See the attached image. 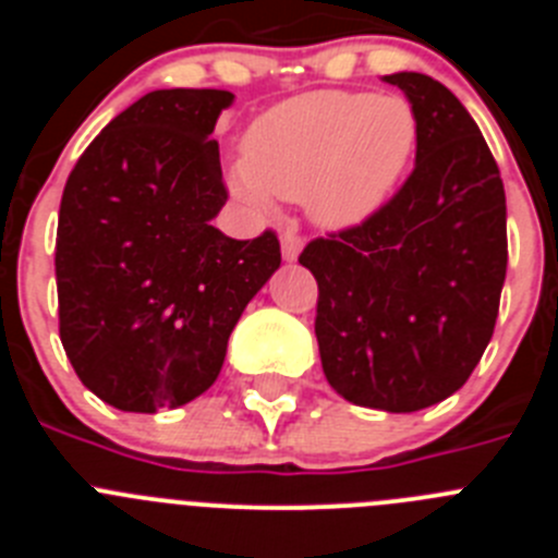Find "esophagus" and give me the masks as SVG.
I'll list each match as a JSON object with an SVG mask.
<instances>
[{"instance_id": "1", "label": "esophagus", "mask_w": 558, "mask_h": 558, "mask_svg": "<svg viewBox=\"0 0 558 558\" xmlns=\"http://www.w3.org/2000/svg\"><path fill=\"white\" fill-rule=\"evenodd\" d=\"M299 254H302V236L295 234H282V256L284 263H295L299 259Z\"/></svg>"}]
</instances>
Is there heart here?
Here are the masks:
<instances>
[{
    "instance_id": "1",
    "label": "heart",
    "mask_w": 558,
    "mask_h": 558,
    "mask_svg": "<svg viewBox=\"0 0 558 558\" xmlns=\"http://www.w3.org/2000/svg\"><path fill=\"white\" fill-rule=\"evenodd\" d=\"M416 145V108L402 95L310 92L251 125L231 186L251 209L304 198L315 223L352 229L391 201Z\"/></svg>"
}]
</instances>
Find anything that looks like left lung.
Returning a JSON list of instances; mask_svg holds the SVG:
<instances>
[{
  "instance_id": "left-lung-1",
  "label": "left lung",
  "mask_w": 558,
  "mask_h": 558,
  "mask_svg": "<svg viewBox=\"0 0 558 558\" xmlns=\"http://www.w3.org/2000/svg\"><path fill=\"white\" fill-rule=\"evenodd\" d=\"M418 117L402 190L299 263L318 282L315 338L329 386L352 405L413 413L452 397L495 332L506 282V192L481 128L418 72L383 77Z\"/></svg>"
}]
</instances>
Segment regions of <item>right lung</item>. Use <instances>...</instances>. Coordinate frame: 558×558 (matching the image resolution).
Segmentation results:
<instances>
[{"label": "right lung", "instance_id": "right-lung-1", "mask_svg": "<svg viewBox=\"0 0 558 558\" xmlns=\"http://www.w3.org/2000/svg\"><path fill=\"white\" fill-rule=\"evenodd\" d=\"M223 88H159L117 113L63 186L56 279L61 343L117 411L179 408L218 379L245 304L282 265L274 231L231 240L211 131Z\"/></svg>", "mask_w": 558, "mask_h": 558}]
</instances>
